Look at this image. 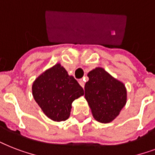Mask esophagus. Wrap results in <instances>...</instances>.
I'll return each instance as SVG.
<instances>
[{"label": "esophagus", "instance_id": "1", "mask_svg": "<svg viewBox=\"0 0 155 155\" xmlns=\"http://www.w3.org/2000/svg\"><path fill=\"white\" fill-rule=\"evenodd\" d=\"M79 84H80V86L82 87H84V80H82V79L79 80Z\"/></svg>", "mask_w": 155, "mask_h": 155}]
</instances>
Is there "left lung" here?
<instances>
[{
    "label": "left lung",
    "instance_id": "left-lung-1",
    "mask_svg": "<svg viewBox=\"0 0 155 155\" xmlns=\"http://www.w3.org/2000/svg\"><path fill=\"white\" fill-rule=\"evenodd\" d=\"M85 84V99L93 117L99 122L115 119L126 103V89L122 83L111 76L101 68L91 71Z\"/></svg>",
    "mask_w": 155,
    "mask_h": 155
}]
</instances>
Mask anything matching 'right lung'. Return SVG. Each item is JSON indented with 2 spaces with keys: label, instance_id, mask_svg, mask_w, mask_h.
<instances>
[{
  "label": "right lung",
  "instance_id": "right-lung-1",
  "mask_svg": "<svg viewBox=\"0 0 155 155\" xmlns=\"http://www.w3.org/2000/svg\"><path fill=\"white\" fill-rule=\"evenodd\" d=\"M32 92L43 113L54 121L67 120L72 102L84 93L77 80L68 75L60 64H56L38 77Z\"/></svg>",
  "mask_w": 155,
  "mask_h": 155
}]
</instances>
